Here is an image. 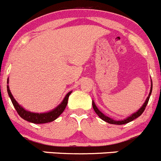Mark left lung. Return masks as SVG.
Listing matches in <instances>:
<instances>
[{
	"mask_svg": "<svg viewBox=\"0 0 161 161\" xmlns=\"http://www.w3.org/2000/svg\"><path fill=\"white\" fill-rule=\"evenodd\" d=\"M152 91H153V84H152V86H151V90H150V93H149L148 96H147V99H146L145 103H144V105L142 106L141 108H140V110H139L137 112L134 113V114H132V115H131V116H129L128 118L125 119L124 120H120V121H116V120H114L112 119L109 118L108 116H106L105 115H103L102 112H101L97 108V107L95 106V103L92 101V106H93V108L94 110H95V113H96L97 115H98V116L100 117L101 119H102L103 120H104L105 122L108 123V124H117V125H121V124H127V123H129L131 122V121H132V120L136 119V118H138L139 116H140V115H142V113L144 112V110H145V108H146V106H147V103H148V100H149V98H150V95H151V93H152Z\"/></svg>",
	"mask_w": 161,
	"mask_h": 161,
	"instance_id": "obj_1",
	"label": "left lung"
}]
</instances>
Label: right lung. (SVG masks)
<instances>
[{
  "label": "right lung",
  "instance_id": "1",
  "mask_svg": "<svg viewBox=\"0 0 161 161\" xmlns=\"http://www.w3.org/2000/svg\"><path fill=\"white\" fill-rule=\"evenodd\" d=\"M7 81H8V79ZM8 82H7L8 83ZM7 91H8V96H9L10 99L12 101L13 105H14V108L16 109L17 112L18 113V115L21 117L22 119H24L25 120H27L29 122L34 123V124H46V123L52 122L53 120H55L59 115L63 112V111L66 108V105H67L68 102V98L70 96V95L71 94V91L69 92L67 95H66V97L64 98L63 101L61 103V104H59L55 109H53V111H50V112L46 113H34L30 112V111H26L25 110L24 108L21 107V105L17 103V101L14 99V96L10 92V90L8 88V86L7 85Z\"/></svg>",
  "mask_w": 161,
  "mask_h": 161
}]
</instances>
